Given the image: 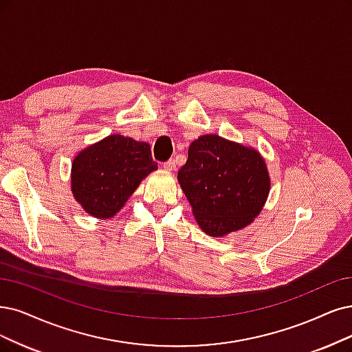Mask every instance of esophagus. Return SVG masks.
<instances>
[{
    "label": "esophagus",
    "mask_w": 352,
    "mask_h": 352,
    "mask_svg": "<svg viewBox=\"0 0 352 352\" xmlns=\"http://www.w3.org/2000/svg\"><path fill=\"white\" fill-rule=\"evenodd\" d=\"M175 160H169V161H166L165 164H164V168L166 169V171H174L175 169Z\"/></svg>",
    "instance_id": "34e87169"
}]
</instances>
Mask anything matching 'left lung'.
Returning <instances> with one entry per match:
<instances>
[{
	"mask_svg": "<svg viewBox=\"0 0 352 352\" xmlns=\"http://www.w3.org/2000/svg\"><path fill=\"white\" fill-rule=\"evenodd\" d=\"M177 178L200 229L213 238L251 225L271 187L261 153L219 135L191 142Z\"/></svg>",
	"mask_w": 352,
	"mask_h": 352,
	"instance_id": "8db88e82",
	"label": "left lung"
}]
</instances>
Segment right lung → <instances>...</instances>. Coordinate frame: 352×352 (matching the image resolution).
Instances as JSON below:
<instances>
[{
	"label": "right lung",
	"instance_id": "1",
	"mask_svg": "<svg viewBox=\"0 0 352 352\" xmlns=\"http://www.w3.org/2000/svg\"><path fill=\"white\" fill-rule=\"evenodd\" d=\"M158 169L151 145L110 135L78 153L71 168V191L85 213L110 219L119 213L143 178Z\"/></svg>",
	"mask_w": 352,
	"mask_h": 352
}]
</instances>
